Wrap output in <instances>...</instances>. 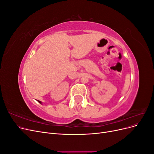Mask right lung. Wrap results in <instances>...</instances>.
Returning <instances> with one entry per match:
<instances>
[{"label":"right lung","mask_w":154,"mask_h":154,"mask_svg":"<svg viewBox=\"0 0 154 154\" xmlns=\"http://www.w3.org/2000/svg\"><path fill=\"white\" fill-rule=\"evenodd\" d=\"M38 101L39 102V103H41V101H38Z\"/></svg>","instance_id":"obj_1"}]
</instances>
